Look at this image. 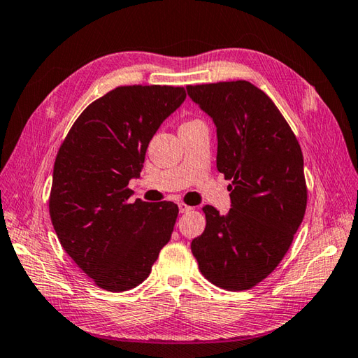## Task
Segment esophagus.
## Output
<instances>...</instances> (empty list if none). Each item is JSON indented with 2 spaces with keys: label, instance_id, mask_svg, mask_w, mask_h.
<instances>
[{
  "label": "esophagus",
  "instance_id": "esophagus-1",
  "mask_svg": "<svg viewBox=\"0 0 358 358\" xmlns=\"http://www.w3.org/2000/svg\"><path fill=\"white\" fill-rule=\"evenodd\" d=\"M178 208H180L181 214H187V212H191L194 209L192 206H189V204H186V203H180Z\"/></svg>",
  "mask_w": 358,
  "mask_h": 358
}]
</instances>
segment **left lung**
<instances>
[{"label": "left lung", "mask_w": 358, "mask_h": 358, "mask_svg": "<svg viewBox=\"0 0 358 358\" xmlns=\"http://www.w3.org/2000/svg\"><path fill=\"white\" fill-rule=\"evenodd\" d=\"M217 126V169L232 183V208L204 206L192 240L200 272L227 291L260 283L283 260L303 222L308 187L299 140L271 98L249 81L187 86Z\"/></svg>", "instance_id": "obj_1"}]
</instances>
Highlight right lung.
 Wrapping results in <instances>:
<instances>
[{"mask_svg":"<svg viewBox=\"0 0 358 358\" xmlns=\"http://www.w3.org/2000/svg\"><path fill=\"white\" fill-rule=\"evenodd\" d=\"M186 98L185 87L120 86L81 112L53 164L49 214L58 240L94 283L129 291L149 277L171 240L178 206L129 203L159 124Z\"/></svg>","mask_w":358,"mask_h":358,"instance_id":"obj_1","label":"right lung"}]
</instances>
